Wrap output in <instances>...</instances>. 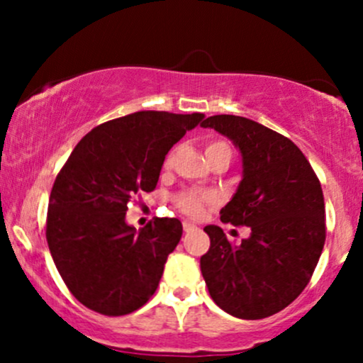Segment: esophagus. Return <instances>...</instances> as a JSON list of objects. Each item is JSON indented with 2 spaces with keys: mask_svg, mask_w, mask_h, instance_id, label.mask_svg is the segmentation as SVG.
<instances>
[{
  "mask_svg": "<svg viewBox=\"0 0 363 363\" xmlns=\"http://www.w3.org/2000/svg\"><path fill=\"white\" fill-rule=\"evenodd\" d=\"M182 228H184V232H194L198 227H196V225L191 223V222H184V223H182Z\"/></svg>",
  "mask_w": 363,
  "mask_h": 363,
  "instance_id": "34e87169",
  "label": "esophagus"
}]
</instances>
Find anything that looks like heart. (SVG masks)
<instances>
[{
  "mask_svg": "<svg viewBox=\"0 0 363 363\" xmlns=\"http://www.w3.org/2000/svg\"><path fill=\"white\" fill-rule=\"evenodd\" d=\"M230 153V147H228L225 141H210L206 145V157L211 158L216 153ZM174 164V152H170L167 158H165V167H170ZM213 194L203 193V191L196 189H186L182 193H179L176 198H174V205L177 206L179 211L187 216H199L205 210V205L213 201Z\"/></svg>",
  "mask_w": 363,
  "mask_h": 363,
  "instance_id": "b5f03b06",
  "label": "heart"
}]
</instances>
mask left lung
Returning a JSON list of instances; mask_svg holds the SVG:
<instances>
[{
    "mask_svg": "<svg viewBox=\"0 0 363 363\" xmlns=\"http://www.w3.org/2000/svg\"><path fill=\"white\" fill-rule=\"evenodd\" d=\"M201 128L222 133L242 153V181L220 220L251 228L235 245L220 227H205L203 278L220 309L240 319L268 318L302 294L318 266L326 240L320 182L294 141L256 121L220 114Z\"/></svg>",
    "mask_w": 363,
    "mask_h": 363,
    "instance_id": "left-lung-1",
    "label": "left lung"
}]
</instances>
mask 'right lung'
<instances>
[{
    "instance_id": "obj_1",
    "label": "right lung",
    "mask_w": 363,
    "mask_h": 363,
    "mask_svg": "<svg viewBox=\"0 0 363 363\" xmlns=\"http://www.w3.org/2000/svg\"><path fill=\"white\" fill-rule=\"evenodd\" d=\"M205 114L140 111L94 128L54 181L45 239L73 297L104 315L138 311L155 294L182 235L177 218L126 223L133 196L150 193L169 150Z\"/></svg>"
}]
</instances>
